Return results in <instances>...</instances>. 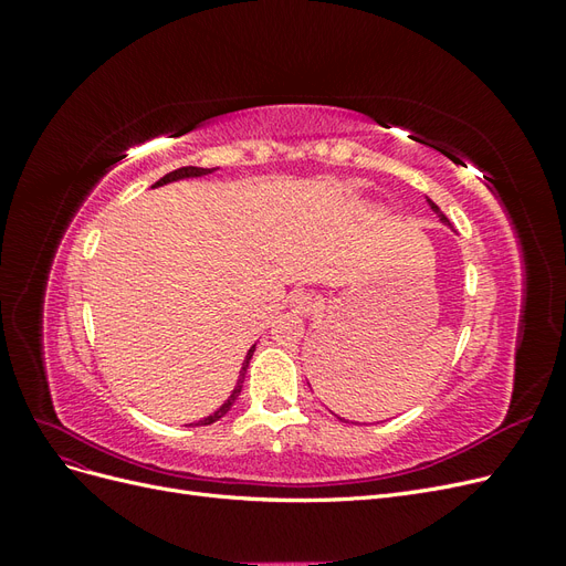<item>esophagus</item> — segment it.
Wrapping results in <instances>:
<instances>
[{
	"mask_svg": "<svg viewBox=\"0 0 566 566\" xmlns=\"http://www.w3.org/2000/svg\"><path fill=\"white\" fill-rule=\"evenodd\" d=\"M316 295L306 293V290H295V293L290 295V306H293L295 314H312L316 310Z\"/></svg>",
	"mask_w": 566,
	"mask_h": 566,
	"instance_id": "esophagus-1",
	"label": "esophagus"
}]
</instances>
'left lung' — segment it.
I'll use <instances>...</instances> for the list:
<instances>
[{"instance_id":"1","label":"left lung","mask_w":566,"mask_h":566,"mask_svg":"<svg viewBox=\"0 0 566 566\" xmlns=\"http://www.w3.org/2000/svg\"><path fill=\"white\" fill-rule=\"evenodd\" d=\"M427 202H430V208H432V210H434V212H437V217H439V219H441V221H443V224H447V227H451V224H449V219H447V214H443V212H441V210H439V208H437V205H434V202H432V200H427ZM339 420H342V418H339Z\"/></svg>"}]
</instances>
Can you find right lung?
<instances>
[{"instance_id":"right-lung-1","label":"right lung","mask_w":566,"mask_h":566,"mask_svg":"<svg viewBox=\"0 0 566 566\" xmlns=\"http://www.w3.org/2000/svg\"><path fill=\"white\" fill-rule=\"evenodd\" d=\"M217 167H179V169H175V172H169V175H165L160 181H156V186H165V184H169V181H179V179H188V177H205V175H212ZM252 354H254V347H250V352H248V356H245V361H243V368H241V375H238V382H235V387H233V391H231V397L227 399V403L221 406L219 410H214L212 416H208V418H202V420H198V422H191L188 427H200V424H212V422H217L219 418H224L229 410H231V406H233V401L238 399V394H241V389H243V382H245V373H248V366H250V358H252Z\"/></svg>"}]
</instances>
